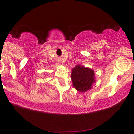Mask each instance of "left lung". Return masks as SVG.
Listing matches in <instances>:
<instances>
[{"label": "left lung", "mask_w": 134, "mask_h": 134, "mask_svg": "<svg viewBox=\"0 0 134 134\" xmlns=\"http://www.w3.org/2000/svg\"><path fill=\"white\" fill-rule=\"evenodd\" d=\"M94 71L80 65H76L72 70L71 79L75 89L80 92H85L91 88L95 82Z\"/></svg>", "instance_id": "8db88e82"}]
</instances>
